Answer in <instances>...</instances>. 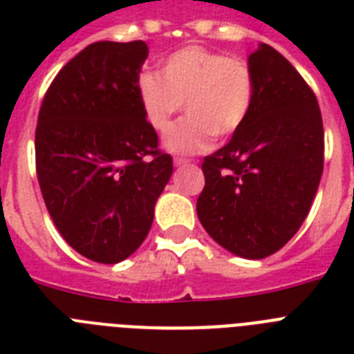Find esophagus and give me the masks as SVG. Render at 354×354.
<instances>
[{
    "mask_svg": "<svg viewBox=\"0 0 354 354\" xmlns=\"http://www.w3.org/2000/svg\"><path fill=\"white\" fill-rule=\"evenodd\" d=\"M191 160H185V158H174V165L182 167V165H189Z\"/></svg>",
    "mask_w": 354,
    "mask_h": 354,
    "instance_id": "obj_1",
    "label": "esophagus"
}]
</instances>
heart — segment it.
<instances>
[{
	"label": "heart",
	"instance_id": "b5f03b06",
	"mask_svg": "<svg viewBox=\"0 0 354 354\" xmlns=\"http://www.w3.org/2000/svg\"><path fill=\"white\" fill-rule=\"evenodd\" d=\"M143 112L158 132H167L183 102L187 118L167 133L165 147L196 154L213 136L230 138L244 124L253 102L252 69L242 58L202 46H187L165 58L161 75L145 71L138 80Z\"/></svg>",
	"mask_w": 354,
	"mask_h": 354
}]
</instances>
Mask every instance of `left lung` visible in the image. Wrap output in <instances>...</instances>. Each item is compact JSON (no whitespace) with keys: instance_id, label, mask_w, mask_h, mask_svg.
Here are the masks:
<instances>
[{"instance_id":"obj_1","label":"left lung","mask_w":354,"mask_h":354,"mask_svg":"<svg viewBox=\"0 0 354 354\" xmlns=\"http://www.w3.org/2000/svg\"><path fill=\"white\" fill-rule=\"evenodd\" d=\"M248 66L252 110L230 143L204 158L196 213L227 252L263 259L310 211L324 172V121L310 86L274 47L261 44Z\"/></svg>"}]
</instances>
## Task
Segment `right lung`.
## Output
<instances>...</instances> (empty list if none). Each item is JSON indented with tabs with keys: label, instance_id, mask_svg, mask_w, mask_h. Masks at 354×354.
I'll return each mask as SVG.
<instances>
[{
	"label": "right lung",
	"instance_id": "1",
	"mask_svg": "<svg viewBox=\"0 0 354 354\" xmlns=\"http://www.w3.org/2000/svg\"><path fill=\"white\" fill-rule=\"evenodd\" d=\"M149 47L95 41L47 88L35 133L36 176L58 233L90 261L115 264L147 239L172 158L138 93Z\"/></svg>",
	"mask_w": 354,
	"mask_h": 354
}]
</instances>
